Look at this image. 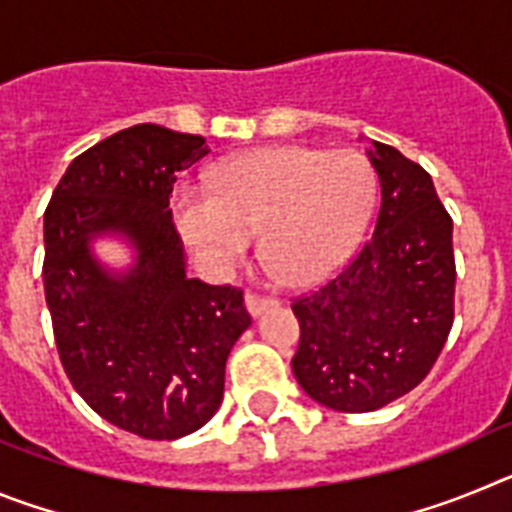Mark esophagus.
Here are the masks:
<instances>
[{
	"label": "esophagus",
	"mask_w": 512,
	"mask_h": 512,
	"mask_svg": "<svg viewBox=\"0 0 512 512\" xmlns=\"http://www.w3.org/2000/svg\"><path fill=\"white\" fill-rule=\"evenodd\" d=\"M279 307L277 300H269V297H256V295H246V310L251 318H261L266 310H274Z\"/></svg>",
	"instance_id": "34e87169"
}]
</instances>
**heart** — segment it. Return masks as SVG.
Returning <instances> with one entry per match:
<instances>
[{
  "label": "heart",
  "mask_w": 512,
  "mask_h": 512,
  "mask_svg": "<svg viewBox=\"0 0 512 512\" xmlns=\"http://www.w3.org/2000/svg\"><path fill=\"white\" fill-rule=\"evenodd\" d=\"M374 202L377 174L359 151L259 148L217 166L210 189H179L174 220L217 269L238 264L261 235L282 284L310 289L351 261Z\"/></svg>",
  "instance_id": "b5f03b06"
}]
</instances>
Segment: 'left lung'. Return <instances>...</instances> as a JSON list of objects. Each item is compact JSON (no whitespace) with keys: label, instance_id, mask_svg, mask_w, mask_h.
<instances>
[{"label":"left lung","instance_id":"8db88e82","mask_svg":"<svg viewBox=\"0 0 512 512\" xmlns=\"http://www.w3.org/2000/svg\"><path fill=\"white\" fill-rule=\"evenodd\" d=\"M361 140L382 189L372 241L336 279L292 305L297 384L341 413H372L408 395L454 323V223L433 179L397 148Z\"/></svg>","mask_w":512,"mask_h":512}]
</instances>
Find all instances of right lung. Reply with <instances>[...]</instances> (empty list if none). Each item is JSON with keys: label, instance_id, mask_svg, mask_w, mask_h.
<instances>
[{"label": "right lung", "instance_id": "add662e5", "mask_svg": "<svg viewBox=\"0 0 512 512\" xmlns=\"http://www.w3.org/2000/svg\"><path fill=\"white\" fill-rule=\"evenodd\" d=\"M210 153L202 135L133 125L71 161L45 210V302L61 364L89 408L153 441L217 413L230 348L251 325L243 292L187 277L171 223L176 174ZM129 248L122 267L96 246Z\"/></svg>", "mask_w": 512, "mask_h": 512}]
</instances>
